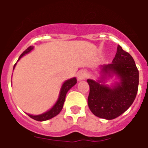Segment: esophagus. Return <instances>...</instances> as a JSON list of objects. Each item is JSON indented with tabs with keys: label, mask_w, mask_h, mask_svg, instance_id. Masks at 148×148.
Segmentation results:
<instances>
[{
	"label": "esophagus",
	"mask_w": 148,
	"mask_h": 148,
	"mask_svg": "<svg viewBox=\"0 0 148 148\" xmlns=\"http://www.w3.org/2000/svg\"><path fill=\"white\" fill-rule=\"evenodd\" d=\"M77 80L78 81H83V80H85L86 77H87V72L85 71H80L77 72Z\"/></svg>",
	"instance_id": "obj_1"
}]
</instances>
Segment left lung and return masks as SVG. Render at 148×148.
<instances>
[{
    "mask_svg": "<svg viewBox=\"0 0 148 148\" xmlns=\"http://www.w3.org/2000/svg\"><path fill=\"white\" fill-rule=\"evenodd\" d=\"M102 78L116 75L119 82L109 87L102 80L88 79L90 93L88 98L90 111L98 117L114 119L128 109L133 103L138 90L139 72L133 58L118 45L111 64L99 67Z\"/></svg>",
    "mask_w": 148,
    "mask_h": 148,
    "instance_id": "obj_1",
    "label": "left lung"
}]
</instances>
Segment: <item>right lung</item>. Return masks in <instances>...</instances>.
Returning <instances> with one entry per match:
<instances>
[{
    "mask_svg": "<svg viewBox=\"0 0 148 148\" xmlns=\"http://www.w3.org/2000/svg\"><path fill=\"white\" fill-rule=\"evenodd\" d=\"M33 49L34 47H32V46H30L29 47H27V48L21 54L18 60H19L23 56L25 55L26 53H29L30 51H31ZM16 64H17V63H16ZM16 64H15L14 66V69ZM76 83V77H73V78H71L69 79V80H67V81H66L63 84L62 87H61V89H60V94H59V97H58V101H57L55 104L53 106V108H51V109H50L49 110H47V111H46V112L44 113V114H41L39 115H31L29 114H27V115H28L30 117H31V118H33L34 120L38 121H47V120H49L51 119V118H52V117L57 116V115L60 112V110H62L63 105H64V103L65 101V97H66V95H67V91H68L73 86L75 85Z\"/></svg>",
    "mask_w": 148,
    "mask_h": 148,
    "instance_id": "1",
    "label": "right lung"
}]
</instances>
